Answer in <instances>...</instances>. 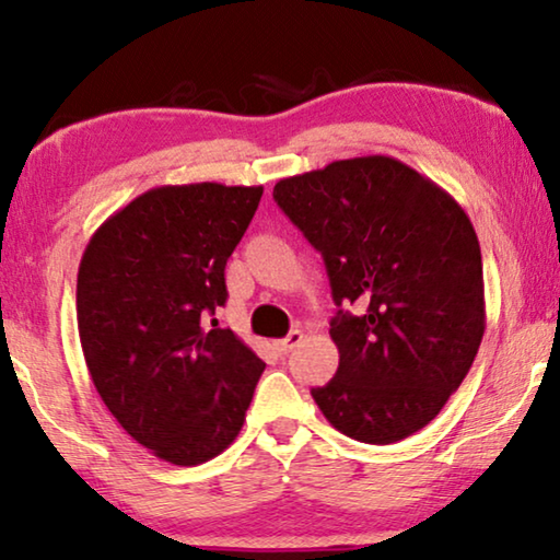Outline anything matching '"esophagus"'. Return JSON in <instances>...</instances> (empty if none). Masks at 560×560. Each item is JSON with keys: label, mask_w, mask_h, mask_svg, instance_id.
Instances as JSON below:
<instances>
[{"label": "esophagus", "mask_w": 560, "mask_h": 560, "mask_svg": "<svg viewBox=\"0 0 560 560\" xmlns=\"http://www.w3.org/2000/svg\"><path fill=\"white\" fill-rule=\"evenodd\" d=\"M303 341V331H290L285 339H280V341H275V351H278V354H288V351H293L298 343Z\"/></svg>", "instance_id": "obj_1"}]
</instances>
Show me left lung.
I'll use <instances>...</instances> for the list:
<instances>
[{"label":"left lung","mask_w":560,"mask_h":560,"mask_svg":"<svg viewBox=\"0 0 560 560\" xmlns=\"http://www.w3.org/2000/svg\"><path fill=\"white\" fill-rule=\"evenodd\" d=\"M272 198L324 257L339 370L311 395L349 439L387 446L439 416L485 336V275L469 217L387 155L282 178ZM359 302L357 317L341 304Z\"/></svg>","instance_id":"1"}]
</instances>
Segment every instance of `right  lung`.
<instances>
[{
    "label": "right lung",
    "instance_id": "1",
    "mask_svg": "<svg viewBox=\"0 0 560 560\" xmlns=\"http://www.w3.org/2000/svg\"><path fill=\"white\" fill-rule=\"evenodd\" d=\"M262 186H160L91 236L75 320L96 393L163 462L196 466L240 435L265 362L213 318Z\"/></svg>",
    "mask_w": 560,
    "mask_h": 560
}]
</instances>
